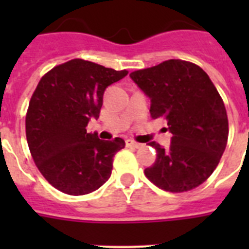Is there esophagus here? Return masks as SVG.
<instances>
[{"instance_id":"esophagus-1","label":"esophagus","mask_w":249,"mask_h":249,"mask_svg":"<svg viewBox=\"0 0 249 249\" xmlns=\"http://www.w3.org/2000/svg\"><path fill=\"white\" fill-rule=\"evenodd\" d=\"M125 142H126V146H129V147L140 148L141 146H142V144L138 143V142H136V141H133V140H126Z\"/></svg>"}]
</instances>
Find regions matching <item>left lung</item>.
Returning a JSON list of instances; mask_svg holds the SVG:
<instances>
[{"instance_id":"1","label":"left lung","mask_w":249,"mask_h":249,"mask_svg":"<svg viewBox=\"0 0 249 249\" xmlns=\"http://www.w3.org/2000/svg\"><path fill=\"white\" fill-rule=\"evenodd\" d=\"M130 77L151 99L152 119L166 120L172 143L156 142L158 156L144 174L159 189L185 193L209 178L224 154L229 120L224 101L209 76L195 63L169 59Z\"/></svg>"}]
</instances>
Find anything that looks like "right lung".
Here are the masks:
<instances>
[{
    "mask_svg": "<svg viewBox=\"0 0 249 249\" xmlns=\"http://www.w3.org/2000/svg\"><path fill=\"white\" fill-rule=\"evenodd\" d=\"M126 75V70L72 59L41 77L25 115V136L33 161L56 190L85 195L109 178L125 141H102L86 126L99 117L106 88Z\"/></svg>",
    "mask_w": 249,
    "mask_h": 249,
    "instance_id": "add662e5",
    "label": "right lung"
}]
</instances>
